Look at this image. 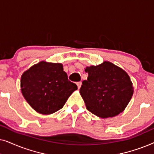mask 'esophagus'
I'll use <instances>...</instances> for the list:
<instances>
[{
    "label": "esophagus",
    "mask_w": 154,
    "mask_h": 154,
    "mask_svg": "<svg viewBox=\"0 0 154 154\" xmlns=\"http://www.w3.org/2000/svg\"><path fill=\"white\" fill-rule=\"evenodd\" d=\"M76 84H77L78 88H81V82H78V83H77Z\"/></svg>",
    "instance_id": "esophagus-1"
}]
</instances>
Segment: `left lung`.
Returning <instances> with one entry per match:
<instances>
[{
	"instance_id": "8db88e82",
	"label": "left lung",
	"mask_w": 154,
	"mask_h": 154,
	"mask_svg": "<svg viewBox=\"0 0 154 154\" xmlns=\"http://www.w3.org/2000/svg\"><path fill=\"white\" fill-rule=\"evenodd\" d=\"M88 77L80 93L90 112L102 119L123 112L133 94V87L125 71L109 62L86 67Z\"/></svg>"
}]
</instances>
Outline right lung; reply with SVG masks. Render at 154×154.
Here are the masks:
<instances>
[{
  "label": "right lung",
  "instance_id": "add662e5",
  "mask_svg": "<svg viewBox=\"0 0 154 154\" xmlns=\"http://www.w3.org/2000/svg\"><path fill=\"white\" fill-rule=\"evenodd\" d=\"M77 85L69 81L62 64L41 62L21 78L22 93L29 105L42 114H50L64 106Z\"/></svg>",
  "mask_w": 154,
  "mask_h": 154
}]
</instances>
